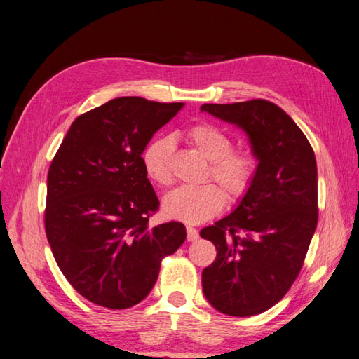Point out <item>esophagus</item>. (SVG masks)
Segmentation results:
<instances>
[{
	"label": "esophagus",
	"instance_id": "1",
	"mask_svg": "<svg viewBox=\"0 0 359 359\" xmlns=\"http://www.w3.org/2000/svg\"><path fill=\"white\" fill-rule=\"evenodd\" d=\"M187 240H188V241H197V240H198L197 229L191 227V226H187Z\"/></svg>",
	"mask_w": 359,
	"mask_h": 359
}]
</instances>
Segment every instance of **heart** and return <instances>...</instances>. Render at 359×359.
<instances>
[{"mask_svg":"<svg viewBox=\"0 0 359 359\" xmlns=\"http://www.w3.org/2000/svg\"><path fill=\"white\" fill-rule=\"evenodd\" d=\"M183 136L201 158L209 161L205 182H218L231 200H238L247 194L258 170V161L253 153L232 149L231 135L210 123L191 126ZM172 149L174 144L170 136H158L142 150L141 162L145 176L159 188H170L174 182ZM222 190L215 183H206L198 188H179L163 200V212L183 223H203L224 208L226 195Z\"/></svg>","mask_w":359,"mask_h":359,"instance_id":"b5f03b06","label":"heart"}]
</instances>
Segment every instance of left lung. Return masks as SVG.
<instances>
[{
    "label": "left lung",
    "mask_w": 359,
    "mask_h": 359,
    "mask_svg": "<svg viewBox=\"0 0 359 359\" xmlns=\"http://www.w3.org/2000/svg\"><path fill=\"white\" fill-rule=\"evenodd\" d=\"M247 133L259 161L232 214L201 229L217 258L201 273L208 302L250 317L276 305L299 276L318 219L317 163L299 126L278 104L250 100L200 107Z\"/></svg>",
    "instance_id": "8db88e82"
}]
</instances>
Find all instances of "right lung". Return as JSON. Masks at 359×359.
Segmentation results:
<instances>
[{
    "mask_svg": "<svg viewBox=\"0 0 359 359\" xmlns=\"http://www.w3.org/2000/svg\"><path fill=\"white\" fill-rule=\"evenodd\" d=\"M182 107L110 100L76 118L50 165L45 233L63 276L98 306L144 300L162 259L185 241L179 222L149 227L159 200L141 162L153 135Z\"/></svg>",
    "mask_w": 359,
    "mask_h": 359,
    "instance_id": "add662e5",
    "label": "right lung"
}]
</instances>
